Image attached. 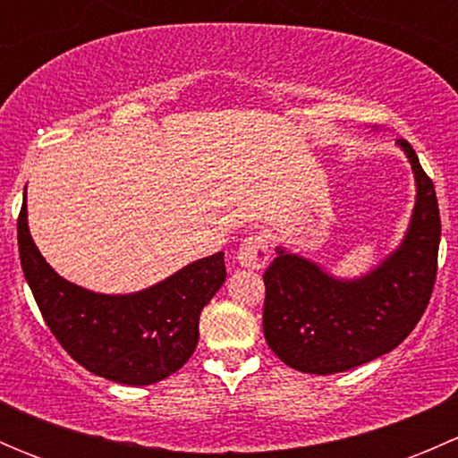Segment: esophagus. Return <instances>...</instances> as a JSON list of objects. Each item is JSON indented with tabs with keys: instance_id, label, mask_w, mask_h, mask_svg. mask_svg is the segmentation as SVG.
I'll use <instances>...</instances> for the list:
<instances>
[{
	"instance_id": "esophagus-1",
	"label": "esophagus",
	"mask_w": 458,
	"mask_h": 458,
	"mask_svg": "<svg viewBox=\"0 0 458 458\" xmlns=\"http://www.w3.org/2000/svg\"><path fill=\"white\" fill-rule=\"evenodd\" d=\"M267 261H270V242H267V234L263 233L248 234L237 250L239 266L252 267V270H261Z\"/></svg>"
}]
</instances>
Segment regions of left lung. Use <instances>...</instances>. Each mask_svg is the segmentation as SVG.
I'll return each mask as SVG.
<instances>
[{
    "mask_svg": "<svg viewBox=\"0 0 458 458\" xmlns=\"http://www.w3.org/2000/svg\"><path fill=\"white\" fill-rule=\"evenodd\" d=\"M412 165V216L399 246L370 272L341 279L310 259L276 246L263 275V335L272 352L299 372L352 370L394 350L426 312L437 279L441 216L432 179L414 148L399 140Z\"/></svg>",
    "mask_w": 458,
    "mask_h": 458,
    "instance_id": "left-lung-1",
    "label": "left lung"
}]
</instances>
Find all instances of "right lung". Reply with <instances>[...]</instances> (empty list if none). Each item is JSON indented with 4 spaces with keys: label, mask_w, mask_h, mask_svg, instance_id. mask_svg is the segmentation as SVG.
Returning <instances> with one entry per match:
<instances>
[{
    "label": "right lung",
    "mask_w": 458,
    "mask_h": 458,
    "mask_svg": "<svg viewBox=\"0 0 458 458\" xmlns=\"http://www.w3.org/2000/svg\"><path fill=\"white\" fill-rule=\"evenodd\" d=\"M21 270L46 326L88 372L123 386H150L177 372L199 341V315L225 281L224 252L203 257L140 293L104 294L64 279L17 219Z\"/></svg>",
    "instance_id": "1"
}]
</instances>
